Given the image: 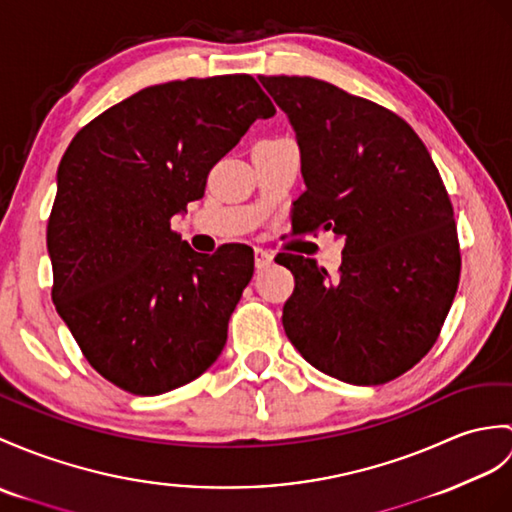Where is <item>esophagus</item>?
Wrapping results in <instances>:
<instances>
[{
    "instance_id": "34e87169",
    "label": "esophagus",
    "mask_w": 512,
    "mask_h": 512,
    "mask_svg": "<svg viewBox=\"0 0 512 512\" xmlns=\"http://www.w3.org/2000/svg\"><path fill=\"white\" fill-rule=\"evenodd\" d=\"M272 264V255L266 251V248H255V268L257 270H264Z\"/></svg>"
}]
</instances>
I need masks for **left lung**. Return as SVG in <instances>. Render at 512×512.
<instances>
[{
    "instance_id": "obj_1",
    "label": "left lung",
    "mask_w": 512,
    "mask_h": 512,
    "mask_svg": "<svg viewBox=\"0 0 512 512\" xmlns=\"http://www.w3.org/2000/svg\"><path fill=\"white\" fill-rule=\"evenodd\" d=\"M259 82L301 152L296 231L344 242L338 277L310 257H277L296 281L285 336L340 382H390L432 349L458 290L454 207L441 174L419 135L384 106L316 78Z\"/></svg>"
}]
</instances>
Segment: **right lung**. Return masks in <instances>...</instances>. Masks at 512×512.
Returning a JSON list of instances; mask_svg holds the SVG:
<instances>
[{
	"label": "right lung",
	"mask_w": 512,
	"mask_h": 512,
	"mask_svg": "<svg viewBox=\"0 0 512 512\" xmlns=\"http://www.w3.org/2000/svg\"><path fill=\"white\" fill-rule=\"evenodd\" d=\"M275 106L246 76L141 89L71 139L47 224L52 299L89 364L133 395L200 377L227 344L253 248L200 255L170 229Z\"/></svg>",
	"instance_id": "right-lung-1"
}]
</instances>
